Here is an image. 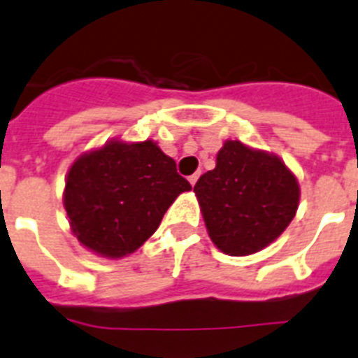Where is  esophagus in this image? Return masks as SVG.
<instances>
[{"label":"esophagus","instance_id":"34e87169","mask_svg":"<svg viewBox=\"0 0 358 358\" xmlns=\"http://www.w3.org/2000/svg\"><path fill=\"white\" fill-rule=\"evenodd\" d=\"M197 179H199V173H194V176H189V177H188L189 185L195 186V182H197Z\"/></svg>","mask_w":358,"mask_h":358}]
</instances>
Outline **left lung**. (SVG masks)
Here are the masks:
<instances>
[{
  "mask_svg": "<svg viewBox=\"0 0 358 358\" xmlns=\"http://www.w3.org/2000/svg\"><path fill=\"white\" fill-rule=\"evenodd\" d=\"M194 192L211 242L226 255L248 256L273 243L292 222L299 185L274 154L227 140L215 169Z\"/></svg>",
  "mask_w": 358,
  "mask_h": 358,
  "instance_id": "obj_1",
  "label": "left lung"
}]
</instances>
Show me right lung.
Here are the masks:
<instances>
[{"label": "right lung", "mask_w": 358, "mask_h": 358, "mask_svg": "<svg viewBox=\"0 0 358 358\" xmlns=\"http://www.w3.org/2000/svg\"><path fill=\"white\" fill-rule=\"evenodd\" d=\"M188 189L176 161L157 143L113 140L71 164L64 208L84 248L103 258H123L154 235L170 204Z\"/></svg>", "instance_id": "right-lung-1"}]
</instances>
